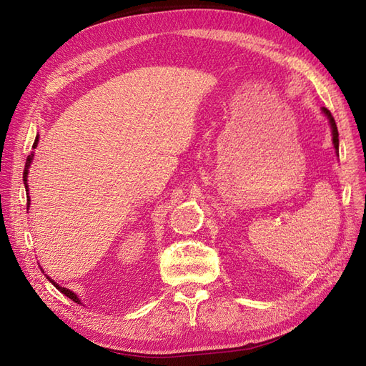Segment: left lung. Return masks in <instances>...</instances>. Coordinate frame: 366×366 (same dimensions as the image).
Here are the masks:
<instances>
[{
  "label": "left lung",
  "instance_id": "obj_1",
  "mask_svg": "<svg viewBox=\"0 0 366 366\" xmlns=\"http://www.w3.org/2000/svg\"><path fill=\"white\" fill-rule=\"evenodd\" d=\"M322 109H324V113H325V116L328 117L330 124H331V131H333V143H335V148L337 151L339 149V132H337V127H336V120H335L333 116H331V113L328 112L327 108H322Z\"/></svg>",
  "mask_w": 366,
  "mask_h": 366
}]
</instances>
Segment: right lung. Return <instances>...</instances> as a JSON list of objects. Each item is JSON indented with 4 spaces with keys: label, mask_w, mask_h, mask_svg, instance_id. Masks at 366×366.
<instances>
[{
    "label": "right lung",
    "mask_w": 366,
    "mask_h": 366,
    "mask_svg": "<svg viewBox=\"0 0 366 366\" xmlns=\"http://www.w3.org/2000/svg\"><path fill=\"white\" fill-rule=\"evenodd\" d=\"M38 145V137L35 139V143H33V148H35ZM31 157H33V154H31V156H29L27 157V160H26V168H24V172H23V180H24V184H26V189H27V192H29V187H27V172H29V166H30V162H31ZM29 204H30V200H29V198H27V207H29ZM50 280V278H49ZM51 281V280H50ZM53 282V281H51ZM54 284V282H53ZM54 285H56L58 287V290L61 292V293H64L65 296H67V297H70V299H73V301L74 302H77V304H79L81 301H79V299H77V296L73 293V292H70L69 289H64V287H59L58 284H54Z\"/></svg>",
    "instance_id": "right-lung-1"
}]
</instances>
